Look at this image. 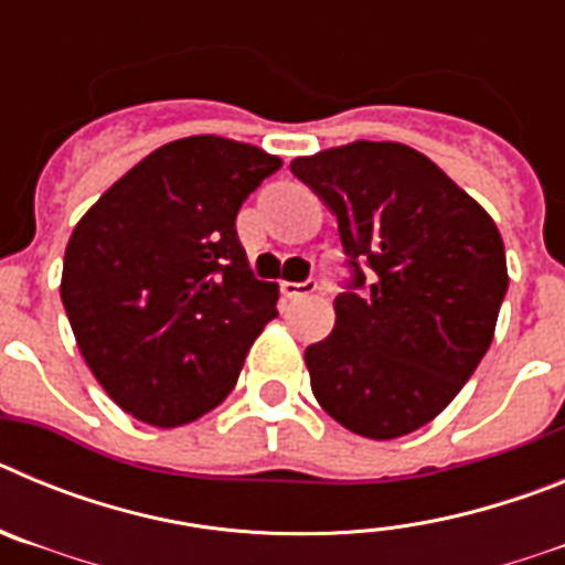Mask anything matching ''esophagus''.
Here are the masks:
<instances>
[{"label":"esophagus","mask_w":565,"mask_h":565,"mask_svg":"<svg viewBox=\"0 0 565 565\" xmlns=\"http://www.w3.org/2000/svg\"><path fill=\"white\" fill-rule=\"evenodd\" d=\"M279 291L291 299L308 297V294L317 291V282H313V279H306V282H288V279H282V282H279Z\"/></svg>","instance_id":"1"}]
</instances>
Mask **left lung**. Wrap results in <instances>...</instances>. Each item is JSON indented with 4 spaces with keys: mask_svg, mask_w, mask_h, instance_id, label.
Masks as SVG:
<instances>
[{
    "mask_svg": "<svg viewBox=\"0 0 565 565\" xmlns=\"http://www.w3.org/2000/svg\"><path fill=\"white\" fill-rule=\"evenodd\" d=\"M291 172L337 214L353 268L333 299L337 326L306 351L313 396L356 436H407L458 396L492 344L509 286L501 232L427 154L396 141L294 158Z\"/></svg>",
    "mask_w": 565,
    "mask_h": 565,
    "instance_id": "obj_1",
    "label": "left lung"
}]
</instances>
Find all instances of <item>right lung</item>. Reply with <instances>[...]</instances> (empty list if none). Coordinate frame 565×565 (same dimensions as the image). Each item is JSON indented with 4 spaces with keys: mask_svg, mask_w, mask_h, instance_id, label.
I'll use <instances>...</instances> for the list:
<instances>
[{
    "mask_svg": "<svg viewBox=\"0 0 565 565\" xmlns=\"http://www.w3.org/2000/svg\"><path fill=\"white\" fill-rule=\"evenodd\" d=\"M279 167L217 135L163 143L70 234V328L107 396L138 422L181 427L214 411L277 317V282L254 277L234 221Z\"/></svg>",
    "mask_w": 565,
    "mask_h": 565,
    "instance_id": "add662e5",
    "label": "right lung"
}]
</instances>
